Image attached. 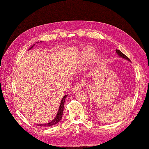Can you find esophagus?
Instances as JSON below:
<instances>
[{"label":"esophagus","mask_w":149,"mask_h":149,"mask_svg":"<svg viewBox=\"0 0 149 149\" xmlns=\"http://www.w3.org/2000/svg\"><path fill=\"white\" fill-rule=\"evenodd\" d=\"M85 86V84L83 83H77L75 85L74 88H72V91L73 92H77V91L81 90L82 88Z\"/></svg>","instance_id":"obj_1"}]
</instances>
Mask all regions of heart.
I'll use <instances>...</instances> for the list:
<instances>
[{
	"label": "heart",
	"instance_id": "heart-1",
	"mask_svg": "<svg viewBox=\"0 0 149 149\" xmlns=\"http://www.w3.org/2000/svg\"><path fill=\"white\" fill-rule=\"evenodd\" d=\"M95 50L92 47H86L82 52L81 59L84 62H88L92 60L95 56Z\"/></svg>",
	"mask_w": 149,
	"mask_h": 149
}]
</instances>
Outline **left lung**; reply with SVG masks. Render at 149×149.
<instances>
[{
	"label": "left lung",
	"mask_w": 149,
	"mask_h": 149,
	"mask_svg": "<svg viewBox=\"0 0 149 149\" xmlns=\"http://www.w3.org/2000/svg\"><path fill=\"white\" fill-rule=\"evenodd\" d=\"M116 52L118 54V56H120V57H122V58H124V59H127L128 61H130V59H129L127 56H126L125 54H123L120 51V50H116Z\"/></svg>",
	"instance_id": "obj_1"
}]
</instances>
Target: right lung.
Listing matches in <instances>:
<instances>
[{"label": "right lung", "mask_w": 149, "mask_h": 149, "mask_svg": "<svg viewBox=\"0 0 149 149\" xmlns=\"http://www.w3.org/2000/svg\"><path fill=\"white\" fill-rule=\"evenodd\" d=\"M33 47V46L32 47H31V49H32ZM66 97H67V95H65L63 97V99L61 101V103H60L59 108V110L58 111V113H57L56 118L53 120H52L51 122H49L48 123H45V124H40V125H39L40 126H42V127H50V126H52V125L56 124V123H58L60 121V120H61V119L62 118L63 113V108H64L65 100V98H66Z\"/></svg>", "instance_id": "obj_1"}]
</instances>
